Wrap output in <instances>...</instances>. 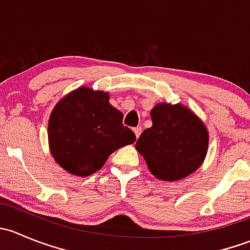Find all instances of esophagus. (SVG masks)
I'll return each mask as SVG.
<instances>
[{
	"label": "esophagus",
	"instance_id": "obj_1",
	"mask_svg": "<svg viewBox=\"0 0 250 250\" xmlns=\"http://www.w3.org/2000/svg\"><path fill=\"white\" fill-rule=\"evenodd\" d=\"M141 127H135V128H133V132H134V134H135V138H139L140 137V134H141Z\"/></svg>",
	"mask_w": 250,
	"mask_h": 250
}]
</instances>
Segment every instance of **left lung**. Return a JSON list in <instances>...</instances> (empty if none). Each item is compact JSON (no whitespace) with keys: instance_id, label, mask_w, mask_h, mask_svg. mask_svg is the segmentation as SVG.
<instances>
[{"instance_id":"1","label":"left lung","mask_w":250,"mask_h":250,"mask_svg":"<svg viewBox=\"0 0 250 250\" xmlns=\"http://www.w3.org/2000/svg\"><path fill=\"white\" fill-rule=\"evenodd\" d=\"M152 127L141 133L135 148L148 170L163 181H176L198 169L207 156L209 133L192 110L160 103L151 110Z\"/></svg>"}]
</instances>
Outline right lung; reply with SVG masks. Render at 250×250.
I'll use <instances>...</instances> for the list:
<instances>
[{"label":"right lung","mask_w":250,"mask_h":250,"mask_svg":"<svg viewBox=\"0 0 250 250\" xmlns=\"http://www.w3.org/2000/svg\"><path fill=\"white\" fill-rule=\"evenodd\" d=\"M109 93L80 87L59 100L48 121V143L55 162L67 173L88 176L107 157L135 141Z\"/></svg>","instance_id":"right-lung-1"}]
</instances>
